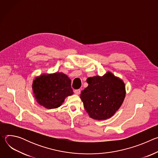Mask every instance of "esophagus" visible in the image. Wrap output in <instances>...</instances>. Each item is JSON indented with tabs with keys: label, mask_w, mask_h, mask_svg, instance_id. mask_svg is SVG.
I'll return each mask as SVG.
<instances>
[{
	"label": "esophagus",
	"mask_w": 158,
	"mask_h": 158,
	"mask_svg": "<svg viewBox=\"0 0 158 158\" xmlns=\"http://www.w3.org/2000/svg\"><path fill=\"white\" fill-rule=\"evenodd\" d=\"M74 93L77 95H79L81 93V90L80 89H76V90H74Z\"/></svg>",
	"instance_id": "esophagus-1"
}]
</instances>
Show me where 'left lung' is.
Returning <instances> with one entry per match:
<instances>
[{"label": "left lung", "mask_w": 158, "mask_h": 158, "mask_svg": "<svg viewBox=\"0 0 158 158\" xmlns=\"http://www.w3.org/2000/svg\"><path fill=\"white\" fill-rule=\"evenodd\" d=\"M88 86L81 92V99L91 118L105 120L113 116L122 105L126 96L124 82L107 72L103 76L87 79Z\"/></svg>", "instance_id": "left-lung-1"}]
</instances>
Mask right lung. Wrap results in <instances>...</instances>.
Instances as JSON below:
<instances>
[{"label": "right lung", "instance_id": "1", "mask_svg": "<svg viewBox=\"0 0 158 158\" xmlns=\"http://www.w3.org/2000/svg\"><path fill=\"white\" fill-rule=\"evenodd\" d=\"M32 90L37 102L49 109L60 107L65 98L73 94L71 81L62 73L36 77L33 81Z\"/></svg>", "mask_w": 158, "mask_h": 158}]
</instances>
